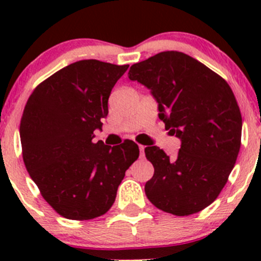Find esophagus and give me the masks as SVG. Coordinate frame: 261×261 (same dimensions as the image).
<instances>
[{"label": "esophagus", "instance_id": "1", "mask_svg": "<svg viewBox=\"0 0 261 261\" xmlns=\"http://www.w3.org/2000/svg\"><path fill=\"white\" fill-rule=\"evenodd\" d=\"M139 149H140V156H144V154H145V152H144V150H145V146L139 145Z\"/></svg>", "mask_w": 261, "mask_h": 261}]
</instances>
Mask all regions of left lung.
Listing matches in <instances>:
<instances>
[{
  "instance_id": "obj_1",
  "label": "left lung",
  "mask_w": 261,
  "mask_h": 261,
  "mask_svg": "<svg viewBox=\"0 0 261 261\" xmlns=\"http://www.w3.org/2000/svg\"><path fill=\"white\" fill-rule=\"evenodd\" d=\"M128 78L150 89L165 128L181 141L175 159L145 147L154 167L147 199L175 216L202 211L222 191L240 151L243 118L232 89L201 62L173 50L131 65Z\"/></svg>"
}]
</instances>
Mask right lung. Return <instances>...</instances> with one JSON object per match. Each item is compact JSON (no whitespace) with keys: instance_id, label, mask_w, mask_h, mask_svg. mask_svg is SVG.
Masks as SVG:
<instances>
[{"instance_id":"right-lung-1","label":"right lung","mask_w":261,"mask_h":261,"mask_svg":"<svg viewBox=\"0 0 261 261\" xmlns=\"http://www.w3.org/2000/svg\"><path fill=\"white\" fill-rule=\"evenodd\" d=\"M128 65L80 60L41 82L23 109L22 158L41 196L60 216L92 220L114 204L125 172L139 158L131 140L93 143L109 97Z\"/></svg>"}]
</instances>
